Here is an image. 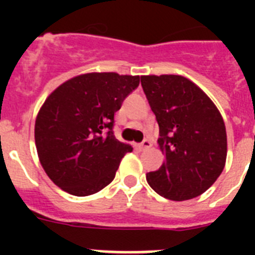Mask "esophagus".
I'll return each mask as SVG.
<instances>
[{"label":"esophagus","instance_id":"esophagus-1","mask_svg":"<svg viewBox=\"0 0 255 255\" xmlns=\"http://www.w3.org/2000/svg\"><path fill=\"white\" fill-rule=\"evenodd\" d=\"M137 94H140V95H143V91H141V87L137 88Z\"/></svg>","mask_w":255,"mask_h":255}]
</instances>
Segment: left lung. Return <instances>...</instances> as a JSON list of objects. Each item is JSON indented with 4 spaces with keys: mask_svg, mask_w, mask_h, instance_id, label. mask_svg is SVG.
Returning a JSON list of instances; mask_svg holds the SVG:
<instances>
[{
    "mask_svg": "<svg viewBox=\"0 0 255 255\" xmlns=\"http://www.w3.org/2000/svg\"><path fill=\"white\" fill-rule=\"evenodd\" d=\"M139 77L90 73L55 88L38 112L35 147L50 180L73 196L98 193L115 178L129 144L116 139L114 116Z\"/></svg>",
    "mask_w": 255,
    "mask_h": 255,
    "instance_id": "obj_1",
    "label": "left lung"
}]
</instances>
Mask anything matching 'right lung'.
Masks as SVG:
<instances>
[{
    "mask_svg": "<svg viewBox=\"0 0 255 255\" xmlns=\"http://www.w3.org/2000/svg\"><path fill=\"white\" fill-rule=\"evenodd\" d=\"M141 87L159 124L164 161L147 181L173 201L202 194L224 170L228 152L225 123L209 96L180 75L141 77Z\"/></svg>",
    "mask_w": 255,
    "mask_h": 255,
    "instance_id": "add662e5",
    "label": "right lung"
}]
</instances>
